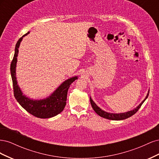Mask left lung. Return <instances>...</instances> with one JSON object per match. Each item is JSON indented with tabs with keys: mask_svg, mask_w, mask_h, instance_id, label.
<instances>
[{
	"mask_svg": "<svg viewBox=\"0 0 159 159\" xmlns=\"http://www.w3.org/2000/svg\"><path fill=\"white\" fill-rule=\"evenodd\" d=\"M148 93H149V91H148V93L146 96L145 99H144L143 102L140 104H139L136 108H134V109H133L131 111H127V112H125V113H108V112L105 111H103L101 108H99L98 106V105L95 103V102L92 100V99L91 98V97H90V103H91V106H92V108L95 111V112L97 113L98 115H99L100 117H103L105 119H109V120H115V121H119V120H123V119H127L130 117H131L132 115H133L134 113H136L137 111L139 109V108L141 107L142 104L144 102H145V101L148 98Z\"/></svg>",
	"mask_w": 159,
	"mask_h": 159,
	"instance_id": "left-lung-1",
	"label": "left lung"
}]
</instances>
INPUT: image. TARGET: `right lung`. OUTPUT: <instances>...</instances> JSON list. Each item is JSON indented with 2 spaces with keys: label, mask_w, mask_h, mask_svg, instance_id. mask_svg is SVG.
<instances>
[{
  "label": "right lung",
  "mask_w": 159,
  "mask_h": 159,
  "mask_svg": "<svg viewBox=\"0 0 159 159\" xmlns=\"http://www.w3.org/2000/svg\"><path fill=\"white\" fill-rule=\"evenodd\" d=\"M29 32H27L18 40L15 46L13 60L11 64V74L13 84L14 95L19 104L34 116L42 119L50 118L58 115L64 110L66 105L68 89L70 85L78 79V76L72 77L64 81L51 95L46 99L34 100L27 98L25 95H23L16 80V68L19 46L23 37L28 35Z\"/></svg>",
  "instance_id": "1"
}]
</instances>
